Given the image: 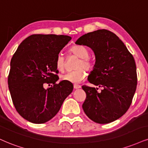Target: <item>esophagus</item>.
<instances>
[{
  "mask_svg": "<svg viewBox=\"0 0 148 148\" xmlns=\"http://www.w3.org/2000/svg\"><path fill=\"white\" fill-rule=\"evenodd\" d=\"M81 88V86L80 85H76V84L74 85V88L75 89V90H77V89H79Z\"/></svg>",
  "mask_w": 148,
  "mask_h": 148,
  "instance_id": "34e87169",
  "label": "esophagus"
}]
</instances>
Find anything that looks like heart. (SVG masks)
I'll return each instance as SVG.
<instances>
[{"label":"heart","instance_id":"b5f03b06","mask_svg":"<svg viewBox=\"0 0 148 148\" xmlns=\"http://www.w3.org/2000/svg\"><path fill=\"white\" fill-rule=\"evenodd\" d=\"M72 54L80 58V60L78 61L76 68L74 71L67 72L60 76L62 81L69 82L72 83H79L86 77L85 69H90L92 67V63L89 58V51L84 46L74 45L71 47L69 50ZM56 69L59 72H63L65 68V60L62 54L58 55L56 60Z\"/></svg>","mask_w":148,"mask_h":148}]
</instances>
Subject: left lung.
Instances as JSON below:
<instances>
[{"label": "left lung", "instance_id": "1", "mask_svg": "<svg viewBox=\"0 0 148 148\" xmlns=\"http://www.w3.org/2000/svg\"><path fill=\"white\" fill-rule=\"evenodd\" d=\"M93 50L96 62L88 76L90 83L103 90L83 85L86 93L83 109L93 121L100 124L113 122L121 117L130 106L137 85L134 57L122 40L107 29H98L76 40Z\"/></svg>", "mask_w": 148, "mask_h": 148}]
</instances>
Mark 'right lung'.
<instances>
[{
  "mask_svg": "<svg viewBox=\"0 0 148 148\" xmlns=\"http://www.w3.org/2000/svg\"><path fill=\"white\" fill-rule=\"evenodd\" d=\"M72 39L69 36L33 34L18 47L10 63L8 87L18 113L33 123L51 119L72 93V83L58 76L56 60ZM52 84L45 88L47 84Z\"/></svg>",
  "mask_w": 148,
  "mask_h": 148,
  "instance_id": "right-lung-1",
  "label": "right lung"
}]
</instances>
